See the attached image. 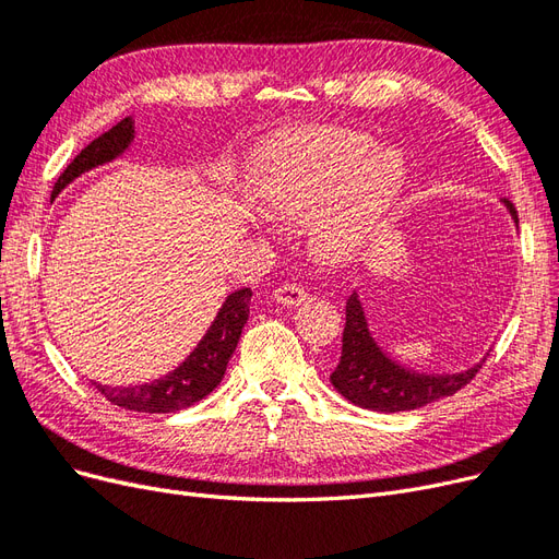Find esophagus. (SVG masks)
<instances>
[{
  "label": "esophagus",
  "mask_w": 559,
  "mask_h": 559,
  "mask_svg": "<svg viewBox=\"0 0 559 559\" xmlns=\"http://www.w3.org/2000/svg\"><path fill=\"white\" fill-rule=\"evenodd\" d=\"M306 298H308V292L296 282L294 284H282L275 289V300L280 302V306H286V308L298 306V302H302Z\"/></svg>",
  "instance_id": "obj_1"
}]
</instances>
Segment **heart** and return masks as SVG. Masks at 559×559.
<instances>
[{
  "instance_id": "b5f03b06",
  "label": "heart",
  "mask_w": 559,
  "mask_h": 559,
  "mask_svg": "<svg viewBox=\"0 0 559 559\" xmlns=\"http://www.w3.org/2000/svg\"><path fill=\"white\" fill-rule=\"evenodd\" d=\"M403 183L394 151L354 130L292 134L253 163L251 195L270 216L298 218L331 205L319 222V242L343 253L376 228Z\"/></svg>"
}]
</instances>
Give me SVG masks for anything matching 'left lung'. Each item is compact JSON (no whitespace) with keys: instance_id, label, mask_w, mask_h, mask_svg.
<instances>
[{"instance_id":"1","label":"left lung","mask_w":559,"mask_h":559,"mask_svg":"<svg viewBox=\"0 0 559 559\" xmlns=\"http://www.w3.org/2000/svg\"><path fill=\"white\" fill-rule=\"evenodd\" d=\"M513 222L518 224V212L511 200H503ZM345 331H343V354L331 373V384L354 405H361L378 413H401L415 411L421 405L433 403L443 396H452L466 386L483 361L462 373L452 376H425L415 373L392 361L376 343L368 331V321L361 308L359 294L354 292L345 306Z\"/></svg>"}]
</instances>
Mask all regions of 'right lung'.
<instances>
[{
    "instance_id": "add662e5",
    "label": "right lung",
    "mask_w": 559,
    "mask_h": 559,
    "mask_svg": "<svg viewBox=\"0 0 559 559\" xmlns=\"http://www.w3.org/2000/svg\"><path fill=\"white\" fill-rule=\"evenodd\" d=\"M132 140L134 121L132 118H123L121 123H116L109 132L99 134L97 140H93L70 165H67V170L58 177L50 198H58L64 186L72 183L83 173L121 156ZM249 300L251 289H247V286L245 289L233 292L224 300L222 310H218L207 333L202 335L198 347L183 359L179 368L173 370V373L138 386H109L93 382L95 389L99 394H105L107 401L126 411L175 413L181 408H189V405L202 401L210 392H214L216 384L224 380L226 366L233 357L235 347H238L242 329L249 319Z\"/></svg>"
}]
</instances>
